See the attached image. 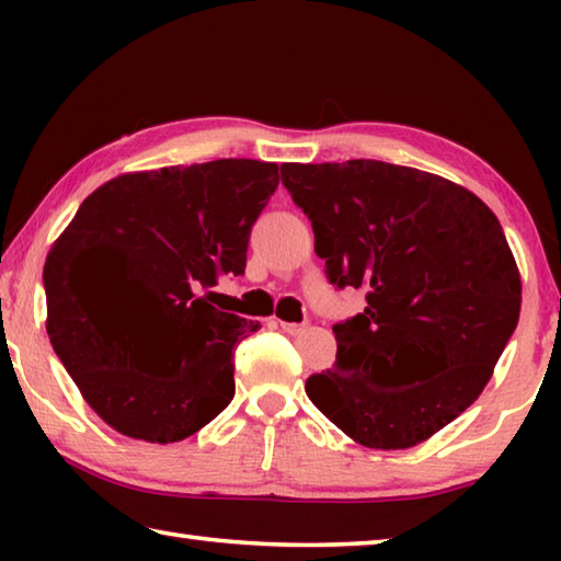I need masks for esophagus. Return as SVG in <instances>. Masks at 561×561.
Segmentation results:
<instances>
[{
  "mask_svg": "<svg viewBox=\"0 0 561 561\" xmlns=\"http://www.w3.org/2000/svg\"><path fill=\"white\" fill-rule=\"evenodd\" d=\"M279 327H282V331H287V334H291V336L304 334V331L309 329V324H297V321H279Z\"/></svg>",
  "mask_w": 561,
  "mask_h": 561,
  "instance_id": "34e87169",
  "label": "esophagus"
}]
</instances>
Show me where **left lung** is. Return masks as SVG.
<instances>
[{
    "label": "left lung",
    "mask_w": 561,
    "mask_h": 561,
    "mask_svg": "<svg viewBox=\"0 0 561 561\" xmlns=\"http://www.w3.org/2000/svg\"><path fill=\"white\" fill-rule=\"evenodd\" d=\"M336 287L366 291L334 327L336 364L307 396L351 440L405 450L478 401L519 319L522 282L495 213L453 180L346 160L284 163Z\"/></svg>",
    "instance_id": "1"
}]
</instances>
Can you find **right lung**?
<instances>
[{"label":"right lung","instance_id":"right-lung-1","mask_svg":"<svg viewBox=\"0 0 561 561\" xmlns=\"http://www.w3.org/2000/svg\"><path fill=\"white\" fill-rule=\"evenodd\" d=\"M279 185V165L222 158L123 173L81 203L44 267L46 334L103 423L133 440L178 443L234 396V346L260 329L213 307L240 277L252 225ZM117 257L124 291L91 298L72 257Z\"/></svg>","mask_w":561,"mask_h":561}]
</instances>
